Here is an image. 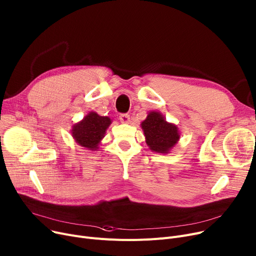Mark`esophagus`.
I'll return each mask as SVG.
<instances>
[{"label": "esophagus", "mask_w": 256, "mask_h": 256, "mask_svg": "<svg viewBox=\"0 0 256 256\" xmlns=\"http://www.w3.org/2000/svg\"><path fill=\"white\" fill-rule=\"evenodd\" d=\"M119 120H120L122 124H130V115H128V114L124 113V114H120V115H119Z\"/></svg>", "instance_id": "obj_1"}]
</instances>
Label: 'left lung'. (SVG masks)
Returning <instances> with one entry per match:
<instances>
[{"label": "left lung", "instance_id": "obj_1", "mask_svg": "<svg viewBox=\"0 0 256 256\" xmlns=\"http://www.w3.org/2000/svg\"><path fill=\"white\" fill-rule=\"evenodd\" d=\"M141 126L146 143L152 152L167 154L180 139L178 128L168 124L158 112H150Z\"/></svg>", "mask_w": 256, "mask_h": 256}]
</instances>
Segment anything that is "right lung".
<instances>
[{"label":"right lung","instance_id":"1","mask_svg":"<svg viewBox=\"0 0 256 256\" xmlns=\"http://www.w3.org/2000/svg\"><path fill=\"white\" fill-rule=\"evenodd\" d=\"M110 124L111 119L109 117L91 112L80 122L74 124L72 132V137L80 146L91 150H98V144L102 139Z\"/></svg>","mask_w":256,"mask_h":256}]
</instances>
